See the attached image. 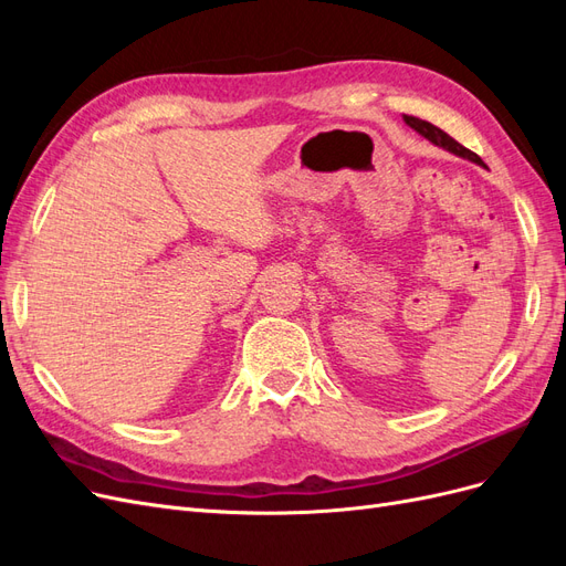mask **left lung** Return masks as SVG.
<instances>
[{"instance_id":"1","label":"left lung","mask_w":566,"mask_h":566,"mask_svg":"<svg viewBox=\"0 0 566 566\" xmlns=\"http://www.w3.org/2000/svg\"><path fill=\"white\" fill-rule=\"evenodd\" d=\"M403 123H406L408 127H413L418 134H422L427 142H432L434 146H441L443 150L453 153V156H460V158H465V160H472V163H476V165H484V163H482V158L476 156V153H472L470 148H465L462 144H458V142L453 139V136H449V134L443 132V129L434 127L432 123H427V119H420V117H413V115H403Z\"/></svg>"}]
</instances>
